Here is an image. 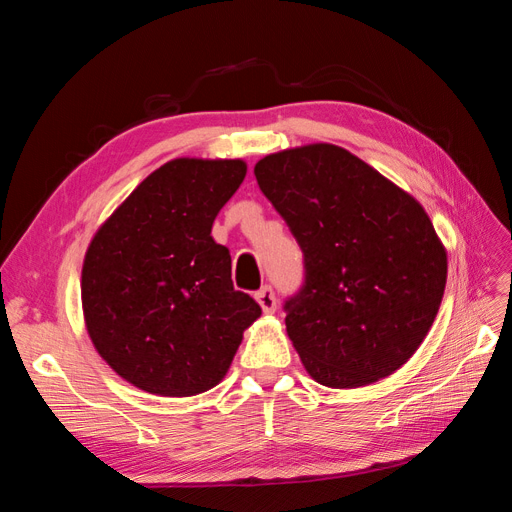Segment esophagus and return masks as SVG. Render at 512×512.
<instances>
[{
	"label": "esophagus",
	"mask_w": 512,
	"mask_h": 512,
	"mask_svg": "<svg viewBox=\"0 0 512 512\" xmlns=\"http://www.w3.org/2000/svg\"><path fill=\"white\" fill-rule=\"evenodd\" d=\"M256 301L262 307V312L265 314H273L275 312V292L271 286H262L256 292Z\"/></svg>",
	"instance_id": "34e87169"
}]
</instances>
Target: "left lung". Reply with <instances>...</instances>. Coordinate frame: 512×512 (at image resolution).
Here are the masks:
<instances>
[{"instance_id": "8db88e82", "label": "left lung", "mask_w": 512, "mask_h": 512, "mask_svg": "<svg viewBox=\"0 0 512 512\" xmlns=\"http://www.w3.org/2000/svg\"><path fill=\"white\" fill-rule=\"evenodd\" d=\"M254 175L305 256L286 333L305 371L361 389L408 363L446 288V247L418 200L344 147L269 153Z\"/></svg>"}]
</instances>
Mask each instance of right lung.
Returning <instances> with one entry per match:
<instances>
[{
  "mask_svg": "<svg viewBox=\"0 0 512 512\" xmlns=\"http://www.w3.org/2000/svg\"><path fill=\"white\" fill-rule=\"evenodd\" d=\"M247 164L175 158L153 170L91 237L81 303L91 344L119 378L160 397L218 386L260 318L232 288L211 228Z\"/></svg>",
  "mask_w": 512,
  "mask_h": 512,
  "instance_id": "right-lung-1",
  "label": "right lung"
}]
</instances>
